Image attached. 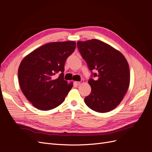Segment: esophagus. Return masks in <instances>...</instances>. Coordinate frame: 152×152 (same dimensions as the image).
Returning a JSON list of instances; mask_svg holds the SVG:
<instances>
[{
  "mask_svg": "<svg viewBox=\"0 0 152 152\" xmlns=\"http://www.w3.org/2000/svg\"><path fill=\"white\" fill-rule=\"evenodd\" d=\"M84 82V80H81V81H80V82H75L74 83L76 84V85H77V86H79V85H80V84H82V83H83Z\"/></svg>",
  "mask_w": 152,
  "mask_h": 152,
  "instance_id": "34e87169",
  "label": "esophagus"
}]
</instances>
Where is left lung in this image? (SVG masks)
<instances>
[{"label": "left lung", "instance_id": "1", "mask_svg": "<svg viewBox=\"0 0 152 152\" xmlns=\"http://www.w3.org/2000/svg\"><path fill=\"white\" fill-rule=\"evenodd\" d=\"M77 47L92 73L88 81L91 92L84 98L85 103L95 112L111 111L122 102L129 86L126 59L111 45L97 39L79 41Z\"/></svg>", "mask_w": 152, "mask_h": 152}]
</instances>
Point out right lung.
Returning <instances> with one entry per match:
<instances>
[{
  "label": "right lung",
  "mask_w": 152,
  "mask_h": 152,
  "mask_svg": "<svg viewBox=\"0 0 152 152\" xmlns=\"http://www.w3.org/2000/svg\"><path fill=\"white\" fill-rule=\"evenodd\" d=\"M73 41L46 44L25 56L18 68V80L25 97L40 110L60 105L73 87L64 80L65 63L74 52ZM61 73L56 78L55 75Z\"/></svg>",
  "instance_id": "add662e5"
}]
</instances>
